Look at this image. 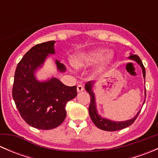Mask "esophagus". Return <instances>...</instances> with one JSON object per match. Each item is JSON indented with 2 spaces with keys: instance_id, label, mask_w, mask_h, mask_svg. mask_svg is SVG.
<instances>
[{
  "instance_id": "obj_1",
  "label": "esophagus",
  "mask_w": 158,
  "mask_h": 158,
  "mask_svg": "<svg viewBox=\"0 0 158 158\" xmlns=\"http://www.w3.org/2000/svg\"><path fill=\"white\" fill-rule=\"evenodd\" d=\"M84 89V87L83 85H82V84H79V85H77V91L78 92H82V91H83Z\"/></svg>"
}]
</instances>
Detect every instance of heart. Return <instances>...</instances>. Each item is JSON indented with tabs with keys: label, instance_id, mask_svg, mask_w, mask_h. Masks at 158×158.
I'll return each mask as SVG.
<instances>
[{
	"label": "heart",
	"instance_id": "obj_1",
	"mask_svg": "<svg viewBox=\"0 0 158 158\" xmlns=\"http://www.w3.org/2000/svg\"><path fill=\"white\" fill-rule=\"evenodd\" d=\"M106 51L102 49H96L88 52H82L73 56L71 61L73 66L76 68H85L92 66L99 61L104 56ZM112 53H108L103 57L102 63L103 66L109 64L112 60Z\"/></svg>",
	"mask_w": 158,
	"mask_h": 158
}]
</instances>
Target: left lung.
<instances>
[{"instance_id":"1","label":"left lung","mask_w":158,"mask_h":158,"mask_svg":"<svg viewBox=\"0 0 158 158\" xmlns=\"http://www.w3.org/2000/svg\"><path fill=\"white\" fill-rule=\"evenodd\" d=\"M129 58H130L131 60H135V62H137V63L141 66V68H142V71H143V76H144V79H145V68H144V65H143L140 57L138 56V55H131L130 56H129ZM92 84L93 83H92V81H89V82H87V83L85 84V89H86L87 92H89V94L90 95V97H91L90 105H89V115H90L91 119H92V121L93 122V123L95 124V126H96L97 128L104 131H114L121 130V129L127 128V127L130 126L131 125H132V124L135 122V121L136 120L138 114H139L140 111H138V114L135 116V118H133L131 119V120L125 121V122H111V121L108 120V119H105V118H102V117H100V116L97 114V111H96V107H95V95H94L93 92H92Z\"/></svg>"}]
</instances>
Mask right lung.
I'll return each instance as SVG.
<instances>
[{"label":"right lung","mask_w":158,"mask_h":158,"mask_svg":"<svg viewBox=\"0 0 158 158\" xmlns=\"http://www.w3.org/2000/svg\"><path fill=\"white\" fill-rule=\"evenodd\" d=\"M55 41L35 45L23 56L16 68L12 95L22 118L41 130L53 129L66 118V105L77 95L76 86H66L58 79L45 82L36 80L34 71L41 66L49 53L55 52ZM60 71L65 66L56 61Z\"/></svg>","instance_id":"add662e5"}]
</instances>
